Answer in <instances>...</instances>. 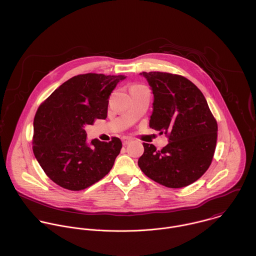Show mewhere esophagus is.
<instances>
[{
  "mask_svg": "<svg viewBox=\"0 0 256 256\" xmlns=\"http://www.w3.org/2000/svg\"><path fill=\"white\" fill-rule=\"evenodd\" d=\"M121 140H122V143H123L124 146H126V145H128V144H130L132 142V139L128 138V137H123Z\"/></svg>",
  "mask_w": 256,
  "mask_h": 256,
  "instance_id": "esophagus-1",
  "label": "esophagus"
}]
</instances>
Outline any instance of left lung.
I'll list each match as a JSON object with an SVG mask.
<instances>
[{
	"instance_id": "1",
	"label": "left lung",
	"mask_w": 256,
	"mask_h": 256,
	"mask_svg": "<svg viewBox=\"0 0 256 256\" xmlns=\"http://www.w3.org/2000/svg\"><path fill=\"white\" fill-rule=\"evenodd\" d=\"M154 94L150 127L168 138L160 150L144 143L138 160L156 182L182 188L199 180L210 166L218 125L201 90L186 78L162 72L140 73Z\"/></svg>"
}]
</instances>
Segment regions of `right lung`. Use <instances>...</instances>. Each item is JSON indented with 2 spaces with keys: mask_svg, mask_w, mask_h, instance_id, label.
Returning <instances> with one entry per match:
<instances>
[{
  "mask_svg": "<svg viewBox=\"0 0 256 256\" xmlns=\"http://www.w3.org/2000/svg\"><path fill=\"white\" fill-rule=\"evenodd\" d=\"M125 76L84 74L62 84L39 106L34 121V152L48 178L78 191L106 176L122 143L86 139V125L108 117V98Z\"/></svg>",
  "mask_w": 256,
  "mask_h": 256,
  "instance_id": "1",
  "label": "right lung"
}]
</instances>
